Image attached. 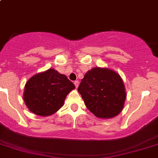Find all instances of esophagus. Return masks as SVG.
Here are the masks:
<instances>
[{
    "label": "esophagus",
    "instance_id": "obj_1",
    "mask_svg": "<svg viewBox=\"0 0 158 158\" xmlns=\"http://www.w3.org/2000/svg\"><path fill=\"white\" fill-rule=\"evenodd\" d=\"M73 83L74 85H75L76 88H78V86H79V81H75Z\"/></svg>",
    "mask_w": 158,
    "mask_h": 158
}]
</instances>
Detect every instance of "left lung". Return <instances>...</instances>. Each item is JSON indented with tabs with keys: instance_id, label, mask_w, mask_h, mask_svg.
Returning <instances> with one entry per match:
<instances>
[{
	"instance_id": "1",
	"label": "left lung",
	"mask_w": 158,
	"mask_h": 158,
	"mask_svg": "<svg viewBox=\"0 0 158 158\" xmlns=\"http://www.w3.org/2000/svg\"><path fill=\"white\" fill-rule=\"evenodd\" d=\"M78 91L86 107L100 118L118 115L124 107L126 92L121 76L107 68L94 67L81 81Z\"/></svg>"
}]
</instances>
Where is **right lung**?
Segmentation results:
<instances>
[{
  "label": "right lung",
  "mask_w": 158,
  "mask_h": 158,
  "mask_svg": "<svg viewBox=\"0 0 158 158\" xmlns=\"http://www.w3.org/2000/svg\"><path fill=\"white\" fill-rule=\"evenodd\" d=\"M75 85L54 69L32 76L25 86L24 100L31 112L40 116L51 115L64 105L66 97Z\"/></svg>",
  "instance_id": "1"
}]
</instances>
